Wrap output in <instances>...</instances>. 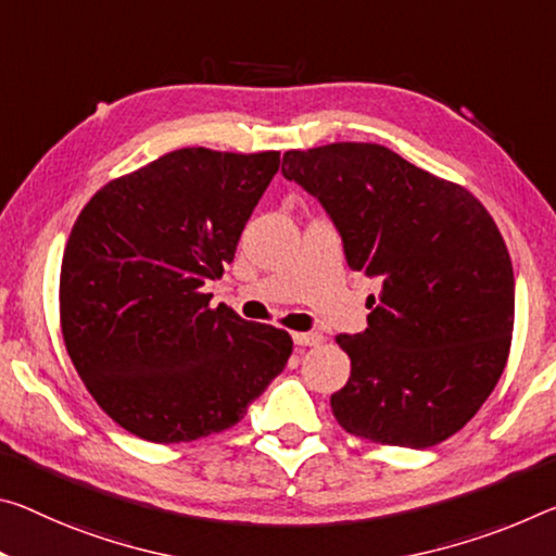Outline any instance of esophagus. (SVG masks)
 Wrapping results in <instances>:
<instances>
[{
	"label": "esophagus",
	"mask_w": 556,
	"mask_h": 556,
	"mask_svg": "<svg viewBox=\"0 0 556 556\" xmlns=\"http://www.w3.org/2000/svg\"><path fill=\"white\" fill-rule=\"evenodd\" d=\"M292 339L296 346H319V343L324 341L321 333H316V331H296V333H292Z\"/></svg>",
	"instance_id": "esophagus-1"
}]
</instances>
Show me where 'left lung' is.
<instances>
[{
  "label": "left lung",
  "mask_w": 556,
  "mask_h": 556,
  "mask_svg": "<svg viewBox=\"0 0 556 556\" xmlns=\"http://www.w3.org/2000/svg\"><path fill=\"white\" fill-rule=\"evenodd\" d=\"M281 173L321 202L351 269L378 279L368 329L341 333L351 376L331 410L351 435L433 447L505 371L515 326L507 244L482 202L376 143L287 151Z\"/></svg>",
  "instance_id": "left-lung-1"
}]
</instances>
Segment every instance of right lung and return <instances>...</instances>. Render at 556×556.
Instances as JSON below:
<instances>
[{"instance_id": "add662e5", "label": "right lung", "mask_w": 556, "mask_h": 556, "mask_svg": "<svg viewBox=\"0 0 556 556\" xmlns=\"http://www.w3.org/2000/svg\"><path fill=\"white\" fill-rule=\"evenodd\" d=\"M279 153L180 148L111 180L68 235L61 333L93 401L151 443H190L244 418L292 337L210 309Z\"/></svg>"}]
</instances>
